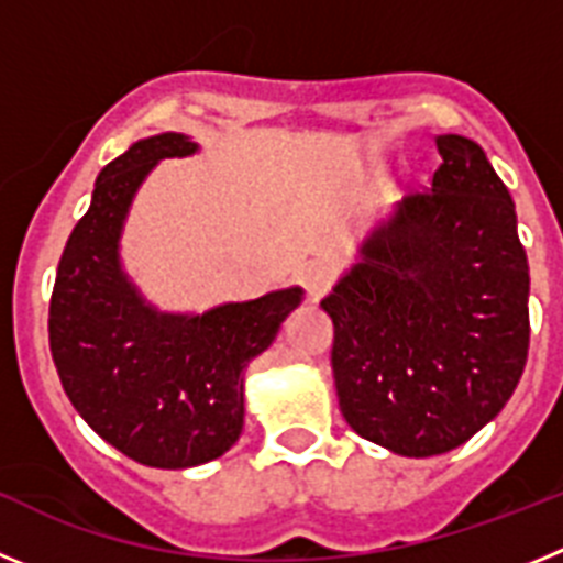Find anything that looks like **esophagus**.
Listing matches in <instances>:
<instances>
[{
  "label": "esophagus",
  "mask_w": 563,
  "mask_h": 563,
  "mask_svg": "<svg viewBox=\"0 0 563 563\" xmlns=\"http://www.w3.org/2000/svg\"><path fill=\"white\" fill-rule=\"evenodd\" d=\"M301 282H305L310 298H321L332 285V267L327 265V262L312 258V262H307V265L301 267Z\"/></svg>",
  "instance_id": "34e87169"
}]
</instances>
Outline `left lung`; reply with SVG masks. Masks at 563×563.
Segmentation results:
<instances>
[{
	"mask_svg": "<svg viewBox=\"0 0 563 563\" xmlns=\"http://www.w3.org/2000/svg\"><path fill=\"white\" fill-rule=\"evenodd\" d=\"M440 168L363 242L321 301L343 420L402 456L467 442L514 395L530 346L516 206L479 143L440 134Z\"/></svg>",
	"mask_w": 563,
	"mask_h": 563,
	"instance_id": "left-lung-1",
	"label": "left lung"
}]
</instances>
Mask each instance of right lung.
Returning a JSON list of instances; mask_svg holds the SVG:
<instances>
[{"label": "right lung", "mask_w": 563, "mask_h": 563, "mask_svg": "<svg viewBox=\"0 0 563 563\" xmlns=\"http://www.w3.org/2000/svg\"><path fill=\"white\" fill-rule=\"evenodd\" d=\"M194 152L186 134L163 132L103 166L49 298V352L69 402L129 460L168 471L217 460L239 440L242 372L301 305V287H287L174 316L129 282L118 245L134 194L163 157Z\"/></svg>", "instance_id": "add662e5"}]
</instances>
